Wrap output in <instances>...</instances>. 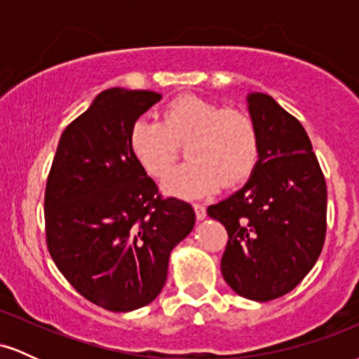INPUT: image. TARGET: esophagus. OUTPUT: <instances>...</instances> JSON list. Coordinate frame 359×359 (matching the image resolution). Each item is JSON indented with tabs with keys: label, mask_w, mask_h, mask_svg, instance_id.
<instances>
[{
	"label": "esophagus",
	"mask_w": 359,
	"mask_h": 359,
	"mask_svg": "<svg viewBox=\"0 0 359 359\" xmlns=\"http://www.w3.org/2000/svg\"><path fill=\"white\" fill-rule=\"evenodd\" d=\"M194 211H196V217L197 219H204L205 216H208V212H205V205L203 204H194Z\"/></svg>",
	"instance_id": "34e87169"
}]
</instances>
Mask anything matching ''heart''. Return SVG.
<instances>
[{"instance_id":"obj_1","label":"heart","mask_w":359,"mask_h":359,"mask_svg":"<svg viewBox=\"0 0 359 359\" xmlns=\"http://www.w3.org/2000/svg\"><path fill=\"white\" fill-rule=\"evenodd\" d=\"M130 150L150 175L163 177L185 145L187 162L167 175L163 189L177 197H199L219 184L231 187L248 179L258 162L259 142L248 113L196 94H180L160 119L138 118L130 128Z\"/></svg>"}]
</instances>
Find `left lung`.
I'll return each instance as SVG.
<instances>
[{"instance_id":"left-lung-1","label":"left lung","mask_w":359,"mask_h":359,"mask_svg":"<svg viewBox=\"0 0 359 359\" xmlns=\"http://www.w3.org/2000/svg\"><path fill=\"white\" fill-rule=\"evenodd\" d=\"M258 162L248 182L208 214L222 222L226 283L241 297L269 302L294 290L316 265L325 240L327 191L300 121L273 97L251 93Z\"/></svg>"}]
</instances>
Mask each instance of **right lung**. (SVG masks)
Returning a JSON list of instances; mask_svg holds the SVG:
<instances>
[{"instance_id": "right-lung-1", "label": "right lung", "mask_w": 359, "mask_h": 359, "mask_svg": "<svg viewBox=\"0 0 359 359\" xmlns=\"http://www.w3.org/2000/svg\"><path fill=\"white\" fill-rule=\"evenodd\" d=\"M154 90L111 88L62 133L45 187V236L67 282L111 312L162 292L170 251L192 231L191 204L163 199L130 150V128Z\"/></svg>"}]
</instances>
